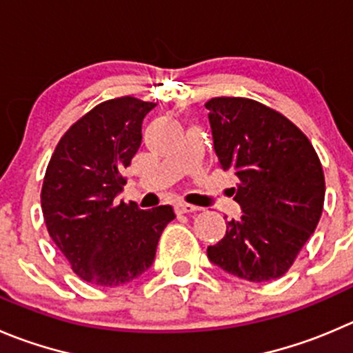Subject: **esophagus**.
I'll return each instance as SVG.
<instances>
[{"label": "esophagus", "mask_w": 353, "mask_h": 353, "mask_svg": "<svg viewBox=\"0 0 353 353\" xmlns=\"http://www.w3.org/2000/svg\"><path fill=\"white\" fill-rule=\"evenodd\" d=\"M174 210H176V213H179V214H185V213H196V211H199L201 208L194 206V204L179 203L176 206H174Z\"/></svg>", "instance_id": "obj_1"}]
</instances>
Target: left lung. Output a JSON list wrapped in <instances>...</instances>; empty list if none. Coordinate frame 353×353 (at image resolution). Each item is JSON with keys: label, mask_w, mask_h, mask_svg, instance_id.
Here are the masks:
<instances>
[{"label": "left lung", "mask_w": 353, "mask_h": 353, "mask_svg": "<svg viewBox=\"0 0 353 353\" xmlns=\"http://www.w3.org/2000/svg\"><path fill=\"white\" fill-rule=\"evenodd\" d=\"M214 152L239 183V220L227 221L208 258L251 283L279 279L314 234L324 208V171L310 140L275 109L243 97L208 100Z\"/></svg>", "instance_id": "obj_1"}]
</instances>
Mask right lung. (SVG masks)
I'll list each match as a JSON object with an SVG mask.
<instances>
[{
  "label": "right lung",
  "mask_w": 353,
  "mask_h": 353,
  "mask_svg": "<svg viewBox=\"0 0 353 353\" xmlns=\"http://www.w3.org/2000/svg\"><path fill=\"white\" fill-rule=\"evenodd\" d=\"M154 102L110 99L79 117L59 140L41 187L50 237L78 277L114 288L137 279L152 265L171 206L139 210L116 203L142 143V121Z\"/></svg>",
  "instance_id": "right-lung-1"
}]
</instances>
